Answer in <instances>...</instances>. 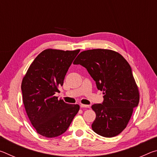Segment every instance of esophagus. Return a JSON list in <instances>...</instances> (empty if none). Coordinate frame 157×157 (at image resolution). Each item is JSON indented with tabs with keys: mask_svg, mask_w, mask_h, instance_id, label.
I'll return each instance as SVG.
<instances>
[{
	"mask_svg": "<svg viewBox=\"0 0 157 157\" xmlns=\"http://www.w3.org/2000/svg\"><path fill=\"white\" fill-rule=\"evenodd\" d=\"M80 107H81L82 108H89L90 106H89V105H87L81 104V105H80Z\"/></svg>",
	"mask_w": 157,
	"mask_h": 157,
	"instance_id": "1",
	"label": "esophagus"
}]
</instances>
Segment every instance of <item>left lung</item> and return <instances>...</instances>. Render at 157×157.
<instances>
[{
  "instance_id": "left-lung-1",
  "label": "left lung",
  "mask_w": 157,
  "mask_h": 157,
  "mask_svg": "<svg viewBox=\"0 0 157 157\" xmlns=\"http://www.w3.org/2000/svg\"><path fill=\"white\" fill-rule=\"evenodd\" d=\"M73 63L86 68L105 95L102 104L91 106L96 114L92 129L107 138L121 134L139 102V89L129 63L113 50L93 49L79 53Z\"/></svg>"
}]
</instances>
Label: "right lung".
<instances>
[{
	"instance_id": "1",
	"label": "right lung",
	"mask_w": 157,
	"mask_h": 157,
	"mask_svg": "<svg viewBox=\"0 0 157 157\" xmlns=\"http://www.w3.org/2000/svg\"><path fill=\"white\" fill-rule=\"evenodd\" d=\"M80 50L46 49L29 67L21 84L23 102L33 126L41 136L53 138L63 134L79 109L58 100L69 67Z\"/></svg>"
}]
</instances>
